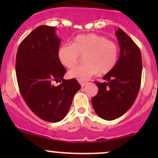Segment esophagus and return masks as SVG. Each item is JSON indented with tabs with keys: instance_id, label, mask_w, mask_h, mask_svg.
Masks as SVG:
<instances>
[{
	"instance_id": "1",
	"label": "esophagus",
	"mask_w": 158,
	"mask_h": 158,
	"mask_svg": "<svg viewBox=\"0 0 158 158\" xmlns=\"http://www.w3.org/2000/svg\"><path fill=\"white\" fill-rule=\"evenodd\" d=\"M79 83H80L81 86L82 87H84L85 85H86V82H79Z\"/></svg>"
}]
</instances>
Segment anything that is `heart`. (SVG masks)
Returning <instances> with one entry per match:
<instances>
[{"mask_svg": "<svg viewBox=\"0 0 158 158\" xmlns=\"http://www.w3.org/2000/svg\"><path fill=\"white\" fill-rule=\"evenodd\" d=\"M85 64L76 66L69 72L70 78L80 82L87 81L98 71L105 74L115 66L118 59V47L114 42L100 35H78L72 44L61 46L58 51L60 63L66 68L77 64L79 56H83Z\"/></svg>", "mask_w": 158, "mask_h": 158, "instance_id": "b5f03b06", "label": "heart"}]
</instances>
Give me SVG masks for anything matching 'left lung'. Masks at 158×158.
<instances>
[{"label":"left lung","mask_w":158,"mask_h":158,"mask_svg":"<svg viewBox=\"0 0 158 158\" xmlns=\"http://www.w3.org/2000/svg\"><path fill=\"white\" fill-rule=\"evenodd\" d=\"M115 34L120 46L118 60L103 77L106 82H94L98 91L92 98L95 113L107 121L121 117L131 107L139 92L142 73L139 47L122 29Z\"/></svg>","instance_id":"8db88e82"}]
</instances>
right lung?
Masks as SVG:
<instances>
[{"label": "right lung", "mask_w": 158, "mask_h": 158, "mask_svg": "<svg viewBox=\"0 0 158 158\" xmlns=\"http://www.w3.org/2000/svg\"><path fill=\"white\" fill-rule=\"evenodd\" d=\"M60 42L54 27L42 25L20 43L16 56V75L22 97L36 115L49 122L64 118L81 88L76 79H63L66 70L58 57ZM54 81L63 82L55 87Z\"/></svg>", "instance_id": "obj_1"}]
</instances>
